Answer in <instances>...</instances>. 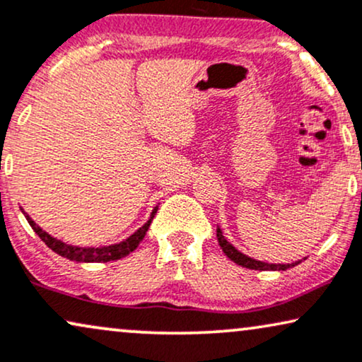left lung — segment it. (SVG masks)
Masks as SVG:
<instances>
[{
    "label": "left lung",
    "mask_w": 362,
    "mask_h": 362,
    "mask_svg": "<svg viewBox=\"0 0 362 362\" xmlns=\"http://www.w3.org/2000/svg\"><path fill=\"white\" fill-rule=\"evenodd\" d=\"M217 239H218V245L222 247L223 254H226L230 260H234L235 264L242 265V267L254 269V271H287V269L296 267L297 264H300V260H297V262H292V264H267V262H262V260H255L252 257H249V255L242 254L240 250H237L235 247L232 245L226 237H223L221 227H217Z\"/></svg>",
    "instance_id": "8db88e82"
}]
</instances>
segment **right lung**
Wrapping results in <instances>:
<instances>
[{
  "label": "right lung",
  "instance_id": "right-lung-1",
  "mask_svg": "<svg viewBox=\"0 0 362 362\" xmlns=\"http://www.w3.org/2000/svg\"><path fill=\"white\" fill-rule=\"evenodd\" d=\"M158 207H155L152 210V215H150V218L147 221V223H144L139 230L134 232L128 239L118 242V244H113V245H103V247H76V245H68L65 242L54 239L48 234V232H45L43 228L38 227L35 223L33 218L30 217L28 214H25V210L21 209V212L25 214L26 221L31 226V228L38 234V237L41 240L47 244L49 249L53 250V252H57L58 255H62V257H66L70 260H75V262H110V260H118L122 257H127L128 254L134 252V250L139 247V244L141 240H144L145 234H147L150 223H152L155 214H157Z\"/></svg>",
  "mask_w": 362,
  "mask_h": 362
}]
</instances>
